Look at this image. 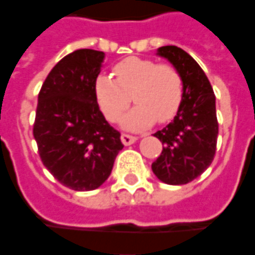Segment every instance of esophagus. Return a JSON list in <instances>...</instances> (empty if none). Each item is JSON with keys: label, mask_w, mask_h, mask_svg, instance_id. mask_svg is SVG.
<instances>
[{"label": "esophagus", "mask_w": 255, "mask_h": 255, "mask_svg": "<svg viewBox=\"0 0 255 255\" xmlns=\"http://www.w3.org/2000/svg\"><path fill=\"white\" fill-rule=\"evenodd\" d=\"M121 140H122V142H124L125 145H130V144H133V142L136 141L137 137L131 136V134H128V133H122Z\"/></svg>", "instance_id": "34e87169"}]
</instances>
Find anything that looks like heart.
Returning a JSON list of instances; mask_svg holds the SVG:
<instances>
[{
  "mask_svg": "<svg viewBox=\"0 0 255 255\" xmlns=\"http://www.w3.org/2000/svg\"><path fill=\"white\" fill-rule=\"evenodd\" d=\"M114 75H99L95 82L96 99L110 122H117L131 100L137 106L125 115L124 126L133 130L145 129L155 119L166 124L181 107L184 81L171 64L133 56L119 61Z\"/></svg>",
  "mask_w": 255,
  "mask_h": 255,
  "instance_id": "heart-1",
  "label": "heart"
}]
</instances>
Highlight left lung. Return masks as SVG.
<instances>
[{
	"instance_id": "1",
	"label": "left lung",
	"mask_w": 255,
	"mask_h": 255,
	"mask_svg": "<svg viewBox=\"0 0 255 255\" xmlns=\"http://www.w3.org/2000/svg\"><path fill=\"white\" fill-rule=\"evenodd\" d=\"M158 55L180 71L184 97L174 119L153 134L163 149L151 167L160 181L182 185L199 177L214 159L218 136L216 96L205 71L185 50L169 45L159 48Z\"/></svg>"
}]
</instances>
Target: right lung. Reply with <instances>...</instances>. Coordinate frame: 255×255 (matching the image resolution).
I'll list each match as a JSON object with an SVG mask.
<instances>
[{"label":"right lung","instance_id":"add662e5","mask_svg":"<svg viewBox=\"0 0 255 255\" xmlns=\"http://www.w3.org/2000/svg\"><path fill=\"white\" fill-rule=\"evenodd\" d=\"M104 52L78 49L64 56L38 95L32 134L39 158L57 181L74 191L99 188L124 148L121 133L99 108L95 82Z\"/></svg>","mask_w":255,"mask_h":255}]
</instances>
